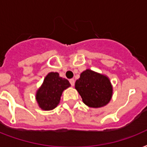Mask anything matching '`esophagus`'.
I'll return each mask as SVG.
<instances>
[{"label": "esophagus", "mask_w": 147, "mask_h": 147, "mask_svg": "<svg viewBox=\"0 0 147 147\" xmlns=\"http://www.w3.org/2000/svg\"><path fill=\"white\" fill-rule=\"evenodd\" d=\"M69 82H70V84H71V86H74V85H75V80H74L73 78L70 79V80H69Z\"/></svg>", "instance_id": "34e87169"}]
</instances>
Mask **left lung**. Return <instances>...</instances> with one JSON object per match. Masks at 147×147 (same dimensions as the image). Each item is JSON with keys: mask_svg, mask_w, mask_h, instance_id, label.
Returning <instances> with one entry per match:
<instances>
[{"mask_svg": "<svg viewBox=\"0 0 147 147\" xmlns=\"http://www.w3.org/2000/svg\"><path fill=\"white\" fill-rule=\"evenodd\" d=\"M75 87L83 102L88 107L94 108L107 105L113 94V88L108 77L90 69L81 73Z\"/></svg>", "mask_w": 147, "mask_h": 147, "instance_id": "obj_1", "label": "left lung"}]
</instances>
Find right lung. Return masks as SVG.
Wrapping results in <instances>:
<instances>
[{
  "label": "right lung",
  "instance_id": "right-lung-1",
  "mask_svg": "<svg viewBox=\"0 0 147 147\" xmlns=\"http://www.w3.org/2000/svg\"><path fill=\"white\" fill-rule=\"evenodd\" d=\"M70 85L69 81L60 77L58 72H49L36 94L39 107L44 111L54 109L59 103L62 92Z\"/></svg>",
  "mask_w": 147,
  "mask_h": 147
}]
</instances>
